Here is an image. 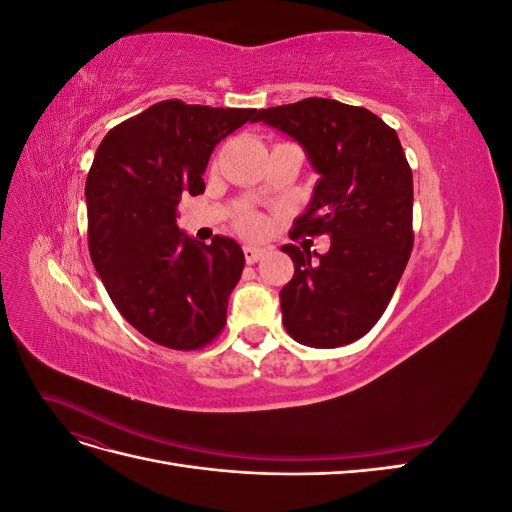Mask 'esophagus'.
I'll return each instance as SVG.
<instances>
[{
    "label": "esophagus",
    "instance_id": "obj_1",
    "mask_svg": "<svg viewBox=\"0 0 512 512\" xmlns=\"http://www.w3.org/2000/svg\"><path fill=\"white\" fill-rule=\"evenodd\" d=\"M243 254H245V260H247V265H254V262H258L262 256H265V250H262V247H254V245H247L245 250H243Z\"/></svg>",
    "mask_w": 512,
    "mask_h": 512
}]
</instances>
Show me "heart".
I'll list each match as a JSON object with an SVG mask.
<instances>
[{
    "mask_svg": "<svg viewBox=\"0 0 512 512\" xmlns=\"http://www.w3.org/2000/svg\"><path fill=\"white\" fill-rule=\"evenodd\" d=\"M243 228H245V232H258L260 230V220L258 218H247L243 222Z\"/></svg>",
    "mask_w": 512,
    "mask_h": 512,
    "instance_id": "heart-1",
    "label": "heart"
}]
</instances>
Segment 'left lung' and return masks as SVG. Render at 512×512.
I'll return each instance as SVG.
<instances>
[{
	"mask_svg": "<svg viewBox=\"0 0 512 512\" xmlns=\"http://www.w3.org/2000/svg\"><path fill=\"white\" fill-rule=\"evenodd\" d=\"M256 121L294 138L320 175L292 239L331 237L327 254L282 247L294 262L280 292L284 327L303 346L352 344L384 314L414 245L412 168L397 132L329 98L262 108Z\"/></svg>",
	"mask_w": 512,
	"mask_h": 512,
	"instance_id": "left-lung-1",
	"label": "left lung"
}]
</instances>
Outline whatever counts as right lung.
<instances>
[{
    "label": "right lung",
    "mask_w": 512,
    "mask_h": 512,
    "mask_svg": "<svg viewBox=\"0 0 512 512\" xmlns=\"http://www.w3.org/2000/svg\"><path fill=\"white\" fill-rule=\"evenodd\" d=\"M256 121V108L164 100L108 130L85 183L89 254L108 297L132 327L173 350L211 344L245 256L235 239L183 235L177 205L205 192L222 138Z\"/></svg>",
    "instance_id": "1"
}]
</instances>
